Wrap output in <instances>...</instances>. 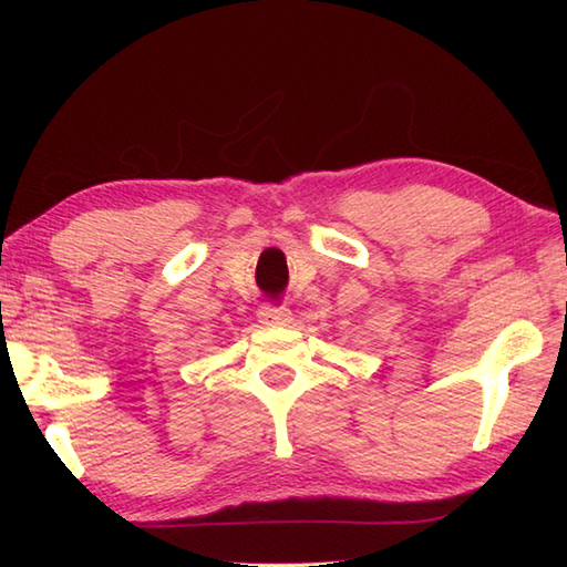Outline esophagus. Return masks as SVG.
<instances>
[{"mask_svg":"<svg viewBox=\"0 0 567 567\" xmlns=\"http://www.w3.org/2000/svg\"><path fill=\"white\" fill-rule=\"evenodd\" d=\"M260 321L265 327H287V323L292 321V311L287 307H272V305H265L258 311Z\"/></svg>","mask_w":567,"mask_h":567,"instance_id":"esophagus-1","label":"esophagus"}]
</instances>
